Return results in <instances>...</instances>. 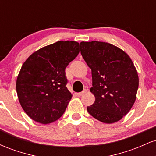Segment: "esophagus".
<instances>
[{
	"label": "esophagus",
	"instance_id": "obj_1",
	"mask_svg": "<svg viewBox=\"0 0 156 156\" xmlns=\"http://www.w3.org/2000/svg\"><path fill=\"white\" fill-rule=\"evenodd\" d=\"M87 89H84L81 92H79V93H76V95H77V96H78V97H80V96L83 95V94H85L86 92H87Z\"/></svg>",
	"mask_w": 156,
	"mask_h": 156
}]
</instances>
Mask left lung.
<instances>
[{"label": "left lung", "instance_id": "1", "mask_svg": "<svg viewBox=\"0 0 156 156\" xmlns=\"http://www.w3.org/2000/svg\"><path fill=\"white\" fill-rule=\"evenodd\" d=\"M80 53L92 69L90 92L95 101L87 111L104 123L120 120L136 98L139 77L129 55L108 42L92 41L80 43Z\"/></svg>", "mask_w": 156, "mask_h": 156}]
</instances>
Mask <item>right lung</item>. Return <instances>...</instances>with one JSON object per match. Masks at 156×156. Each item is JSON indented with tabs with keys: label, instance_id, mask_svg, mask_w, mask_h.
<instances>
[{
	"label": "right lung",
	"instance_id": "1",
	"mask_svg": "<svg viewBox=\"0 0 156 156\" xmlns=\"http://www.w3.org/2000/svg\"><path fill=\"white\" fill-rule=\"evenodd\" d=\"M79 43L58 41L30 55L23 64L16 89L27 115L49 124L63 115L72 94L67 87L65 68L79 53Z\"/></svg>",
	"mask_w": 156,
	"mask_h": 156
}]
</instances>
